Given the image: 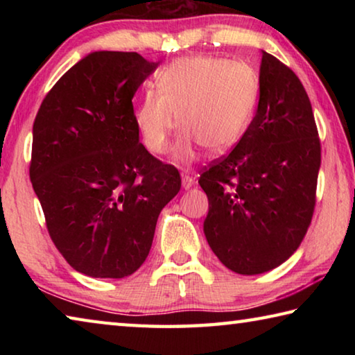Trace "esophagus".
Here are the masks:
<instances>
[{"instance_id":"34e87169","label":"esophagus","mask_w":355,"mask_h":355,"mask_svg":"<svg viewBox=\"0 0 355 355\" xmlns=\"http://www.w3.org/2000/svg\"><path fill=\"white\" fill-rule=\"evenodd\" d=\"M182 184H183L184 189H191L192 186H194V178L184 175V177L182 178Z\"/></svg>"}]
</instances>
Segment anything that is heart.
Segmentation results:
<instances>
[{
  "label": "heart",
  "mask_w": 355,
  "mask_h": 355,
  "mask_svg": "<svg viewBox=\"0 0 355 355\" xmlns=\"http://www.w3.org/2000/svg\"><path fill=\"white\" fill-rule=\"evenodd\" d=\"M155 87L135 106L136 130L148 152L163 155L182 127L173 150L180 164L194 163L200 146L214 155L235 146L258 98V78L249 65L207 55L172 61L156 75Z\"/></svg>",
  "instance_id": "obj_1"
}]
</instances>
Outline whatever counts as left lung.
<instances>
[{
  "instance_id": "left-lung-1",
  "label": "left lung",
  "mask_w": 355,
  "mask_h": 355,
  "mask_svg": "<svg viewBox=\"0 0 355 355\" xmlns=\"http://www.w3.org/2000/svg\"><path fill=\"white\" fill-rule=\"evenodd\" d=\"M260 100L236 147L202 173L209 248L230 271L255 275L286 261L315 208L321 144L309 95L291 69L261 51Z\"/></svg>"
}]
</instances>
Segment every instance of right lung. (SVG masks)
Masks as SVG:
<instances>
[{
    "instance_id": "right-lung-1",
    "label": "right lung",
    "mask_w": 355,
    "mask_h": 355,
    "mask_svg": "<svg viewBox=\"0 0 355 355\" xmlns=\"http://www.w3.org/2000/svg\"><path fill=\"white\" fill-rule=\"evenodd\" d=\"M159 62L94 51L46 94L33 127L29 177L48 233L71 268L123 279L152 248L182 178L139 142L133 100Z\"/></svg>"
}]
</instances>
